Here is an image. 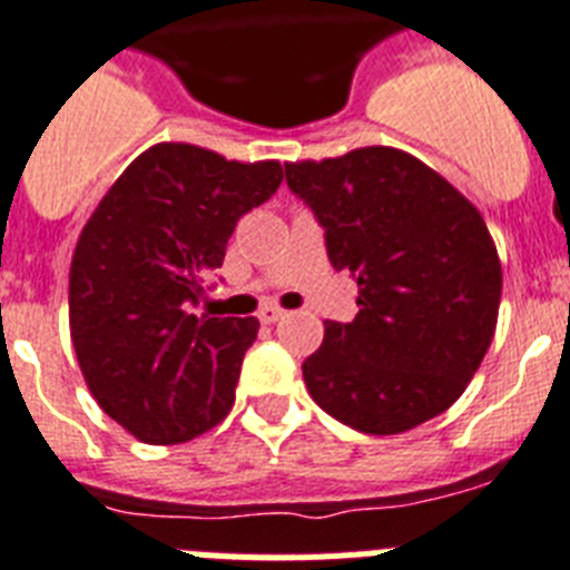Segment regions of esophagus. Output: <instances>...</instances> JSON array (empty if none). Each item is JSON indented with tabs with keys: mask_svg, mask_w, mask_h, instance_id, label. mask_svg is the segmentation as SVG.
Instances as JSON below:
<instances>
[{
	"mask_svg": "<svg viewBox=\"0 0 570 570\" xmlns=\"http://www.w3.org/2000/svg\"><path fill=\"white\" fill-rule=\"evenodd\" d=\"M284 309L281 307H275V304H266V307L261 309V322L263 324H275V322H281V318H284Z\"/></svg>",
	"mask_w": 570,
	"mask_h": 570,
	"instance_id": "esophagus-1",
	"label": "esophagus"
}]
</instances>
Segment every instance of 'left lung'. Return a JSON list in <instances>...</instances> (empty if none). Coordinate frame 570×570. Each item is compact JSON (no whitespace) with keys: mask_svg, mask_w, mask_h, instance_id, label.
I'll return each mask as SVG.
<instances>
[{"mask_svg":"<svg viewBox=\"0 0 570 570\" xmlns=\"http://www.w3.org/2000/svg\"><path fill=\"white\" fill-rule=\"evenodd\" d=\"M286 185L324 228L333 269L358 286L353 322H324L304 362L315 403L365 434H400L466 391L495 333L501 263L484 217L394 147L289 161Z\"/></svg>","mask_w":570,"mask_h":570,"instance_id":"1","label":"left lung"}]
</instances>
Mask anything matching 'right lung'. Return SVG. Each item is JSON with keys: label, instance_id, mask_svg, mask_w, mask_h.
Returning <instances> with one entry per match:
<instances>
[{"label": "right lung", "instance_id": "right-lung-1", "mask_svg": "<svg viewBox=\"0 0 570 570\" xmlns=\"http://www.w3.org/2000/svg\"><path fill=\"white\" fill-rule=\"evenodd\" d=\"M277 161L161 141L115 179L71 255L69 327L83 380L132 438L170 446L234 405L257 318L196 315L243 214L277 190Z\"/></svg>", "mask_w": 570, "mask_h": 570}]
</instances>
